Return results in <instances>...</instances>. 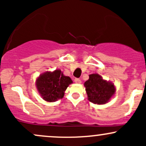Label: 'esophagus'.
Masks as SVG:
<instances>
[{"label": "esophagus", "instance_id": "1", "mask_svg": "<svg viewBox=\"0 0 146 146\" xmlns=\"http://www.w3.org/2000/svg\"><path fill=\"white\" fill-rule=\"evenodd\" d=\"M75 82L77 83V84H80V83L82 82H81V80H80V79L75 78Z\"/></svg>", "mask_w": 146, "mask_h": 146}]
</instances>
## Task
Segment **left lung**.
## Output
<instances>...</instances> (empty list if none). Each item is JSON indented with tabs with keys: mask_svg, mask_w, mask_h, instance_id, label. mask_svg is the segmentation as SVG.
I'll return each mask as SVG.
<instances>
[{
	"mask_svg": "<svg viewBox=\"0 0 146 146\" xmlns=\"http://www.w3.org/2000/svg\"><path fill=\"white\" fill-rule=\"evenodd\" d=\"M84 86L90 102L98 104L107 103L115 92L113 84L106 82L98 74H91Z\"/></svg>",
	"mask_w": 146,
	"mask_h": 146,
	"instance_id": "1",
	"label": "left lung"
}]
</instances>
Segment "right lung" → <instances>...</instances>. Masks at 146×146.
<instances>
[{"label":"right lung","instance_id":"right-lung-1","mask_svg":"<svg viewBox=\"0 0 146 146\" xmlns=\"http://www.w3.org/2000/svg\"><path fill=\"white\" fill-rule=\"evenodd\" d=\"M71 79L64 76L60 70L43 73L36 81V86L42 98L46 102H53L62 99Z\"/></svg>","mask_w":146,"mask_h":146}]
</instances>
